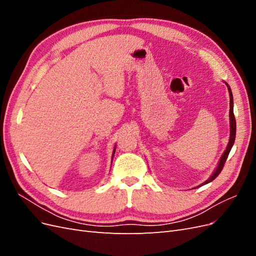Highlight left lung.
<instances>
[{
  "label": "left lung",
  "mask_w": 256,
  "mask_h": 256,
  "mask_svg": "<svg viewBox=\"0 0 256 256\" xmlns=\"http://www.w3.org/2000/svg\"><path fill=\"white\" fill-rule=\"evenodd\" d=\"M226 85H228V92H230V142H228V147H226V152H224V154H222V157H221L220 162H219V164H218V168H216L214 173L212 175V177L209 178L208 180H206V182H205L204 184H208V182H212V180H214V178L221 173L224 164H226V159H228V154H230V150H232V147H233V144H234V142H235V136H236V120H235V115H234V111H233V95H232V90H230V86H228V84H226Z\"/></svg>",
  "instance_id": "8db88e82"
}]
</instances>
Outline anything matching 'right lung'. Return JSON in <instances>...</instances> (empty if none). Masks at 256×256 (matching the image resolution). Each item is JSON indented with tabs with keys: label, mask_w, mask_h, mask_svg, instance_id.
Returning a JSON list of instances; mask_svg holds the SVG:
<instances>
[{
	"label": "right lung",
	"mask_w": 256,
	"mask_h": 256,
	"mask_svg": "<svg viewBox=\"0 0 256 256\" xmlns=\"http://www.w3.org/2000/svg\"><path fill=\"white\" fill-rule=\"evenodd\" d=\"M114 152H115V150H114Z\"/></svg>",
	"instance_id": "right-lung-1"
}]
</instances>
